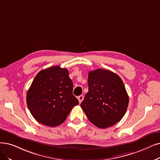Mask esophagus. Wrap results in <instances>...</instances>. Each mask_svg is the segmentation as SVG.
<instances>
[{
    "mask_svg": "<svg viewBox=\"0 0 160 160\" xmlns=\"http://www.w3.org/2000/svg\"><path fill=\"white\" fill-rule=\"evenodd\" d=\"M78 100H79V103H81L82 101L83 100L84 97H83V96H82V95H80V96H79V97H78Z\"/></svg>",
    "mask_w": 160,
    "mask_h": 160,
    "instance_id": "1",
    "label": "esophagus"
}]
</instances>
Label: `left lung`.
Returning <instances> with one entry per match:
<instances>
[{
	"label": "left lung",
	"instance_id": "1",
	"mask_svg": "<svg viewBox=\"0 0 160 160\" xmlns=\"http://www.w3.org/2000/svg\"><path fill=\"white\" fill-rule=\"evenodd\" d=\"M88 92L81 107L92 123L105 129L123 118L129 96L118 75L104 69L91 71L88 73Z\"/></svg>",
	"mask_w": 160,
	"mask_h": 160
}]
</instances>
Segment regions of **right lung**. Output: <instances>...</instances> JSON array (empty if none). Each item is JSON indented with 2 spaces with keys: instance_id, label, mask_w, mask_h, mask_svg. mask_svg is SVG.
Masks as SVG:
<instances>
[{
  "instance_id": "right-lung-1",
  "label": "right lung",
  "mask_w": 160,
  "mask_h": 160,
  "mask_svg": "<svg viewBox=\"0 0 160 160\" xmlns=\"http://www.w3.org/2000/svg\"><path fill=\"white\" fill-rule=\"evenodd\" d=\"M26 101L33 117L51 127L62 124L72 108L79 104L73 94L68 70L58 66L37 73L28 91Z\"/></svg>"
}]
</instances>
